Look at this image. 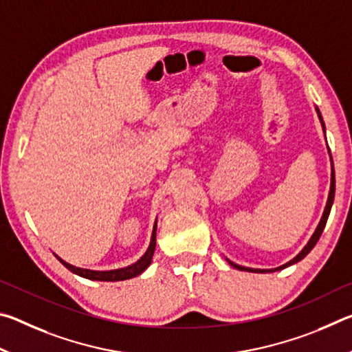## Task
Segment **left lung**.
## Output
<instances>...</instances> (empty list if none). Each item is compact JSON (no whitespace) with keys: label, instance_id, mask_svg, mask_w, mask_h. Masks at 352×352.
Here are the masks:
<instances>
[{"label":"left lung","instance_id":"left-lung-1","mask_svg":"<svg viewBox=\"0 0 352 352\" xmlns=\"http://www.w3.org/2000/svg\"><path fill=\"white\" fill-rule=\"evenodd\" d=\"M315 111H317L318 119H320V122H321V127H323V132L326 133L324 121H323V118H321V113H320V110H318V107H315ZM327 152H329V157H331V151H329V147H327ZM333 195H336V172H333V164H332V157H331V188H329V195H327V201H326V206H324L323 216H321V219H320V223H318L317 228H315V231H314V234H312L311 239H309V242L306 243L305 248H302L301 252L298 253L294 259H290L289 262H285V264L276 267V269H252V267H243V265H239V264H234V262H233V261H230L228 258H225V259L228 261V264H230V265H233L234 269H237V270H242V272H252V273H272V272H278V270H283V269H285V267L296 264V262H300L301 259H305L306 256L309 254V252H311V250L315 247V243L318 242L321 233H323V230H324V226H326V222H327V217H329L331 208H332V204H333Z\"/></svg>","mask_w":352,"mask_h":352}]
</instances>
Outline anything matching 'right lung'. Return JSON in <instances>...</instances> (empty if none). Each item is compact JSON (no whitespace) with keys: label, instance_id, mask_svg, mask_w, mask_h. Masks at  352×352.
Instances as JSON below:
<instances>
[{"label":"right lung","instance_id":"right-lung-1","mask_svg":"<svg viewBox=\"0 0 352 352\" xmlns=\"http://www.w3.org/2000/svg\"><path fill=\"white\" fill-rule=\"evenodd\" d=\"M155 247H157V220H155V223H153L148 248L146 250V253L142 254L141 258L132 265L122 267V269H115V270H90V269H80V267L71 265L67 261L58 258L57 254H56V258L60 261L69 272H73V273H76V275H79L82 278L91 279V281H124V279H130V278L141 275V273L144 272L148 265H151Z\"/></svg>","mask_w":352,"mask_h":352}]
</instances>
